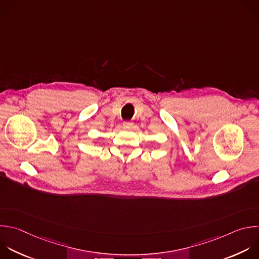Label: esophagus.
Returning <instances> with one entry per match:
<instances>
[{
  "label": "esophagus",
  "mask_w": 259,
  "mask_h": 259,
  "mask_svg": "<svg viewBox=\"0 0 259 259\" xmlns=\"http://www.w3.org/2000/svg\"><path fill=\"white\" fill-rule=\"evenodd\" d=\"M132 125H133V123L130 122V121H124V122H123V126H124V127H131Z\"/></svg>",
  "instance_id": "esophagus-1"
}]
</instances>
